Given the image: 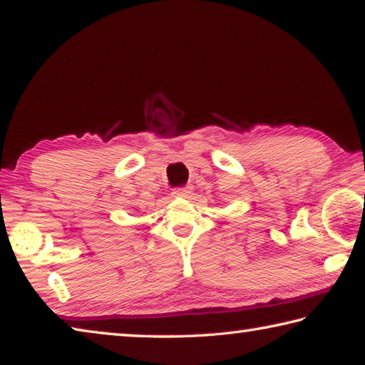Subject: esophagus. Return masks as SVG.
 Masks as SVG:
<instances>
[{
  "instance_id": "esophagus-1",
  "label": "esophagus",
  "mask_w": 365,
  "mask_h": 365,
  "mask_svg": "<svg viewBox=\"0 0 365 365\" xmlns=\"http://www.w3.org/2000/svg\"><path fill=\"white\" fill-rule=\"evenodd\" d=\"M190 193H191V187H182V188H175L172 195L175 197H187Z\"/></svg>"
}]
</instances>
